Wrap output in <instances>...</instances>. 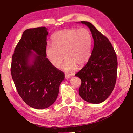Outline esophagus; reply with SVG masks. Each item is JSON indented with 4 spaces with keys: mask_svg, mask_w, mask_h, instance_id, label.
I'll list each match as a JSON object with an SVG mask.
<instances>
[{
    "mask_svg": "<svg viewBox=\"0 0 133 133\" xmlns=\"http://www.w3.org/2000/svg\"><path fill=\"white\" fill-rule=\"evenodd\" d=\"M70 76H71V75L70 74H65V78L66 79H68L70 77Z\"/></svg>",
    "mask_w": 133,
    "mask_h": 133,
    "instance_id": "1",
    "label": "esophagus"
}]
</instances>
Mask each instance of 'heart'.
<instances>
[{"instance_id":"b5f03b06","label":"heart","mask_w":133,"mask_h":133,"mask_svg":"<svg viewBox=\"0 0 133 133\" xmlns=\"http://www.w3.org/2000/svg\"><path fill=\"white\" fill-rule=\"evenodd\" d=\"M53 44H48L45 53L55 68L61 67L66 72L82 67L88 62L91 54L92 36L90 30L83 28L65 29L58 31L52 37Z\"/></svg>"}]
</instances>
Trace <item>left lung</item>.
<instances>
[{"label":"left lung","instance_id":"1","mask_svg":"<svg viewBox=\"0 0 133 133\" xmlns=\"http://www.w3.org/2000/svg\"><path fill=\"white\" fill-rule=\"evenodd\" d=\"M80 23L89 28L94 39V47L86 65L75 75L82 81L79 94L88 103L99 104L105 101L114 88L117 76V58L105 36L91 23L85 21Z\"/></svg>","mask_w":133,"mask_h":133}]
</instances>
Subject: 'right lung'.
Instances as JSON below:
<instances>
[{"label": "right lung", "mask_w": 133, "mask_h": 133, "mask_svg": "<svg viewBox=\"0 0 133 133\" xmlns=\"http://www.w3.org/2000/svg\"><path fill=\"white\" fill-rule=\"evenodd\" d=\"M48 34L45 27L26 29L12 57L11 74L18 94L27 105L38 109L55 102L65 78L46 58Z\"/></svg>", "instance_id": "1"}]
</instances>
